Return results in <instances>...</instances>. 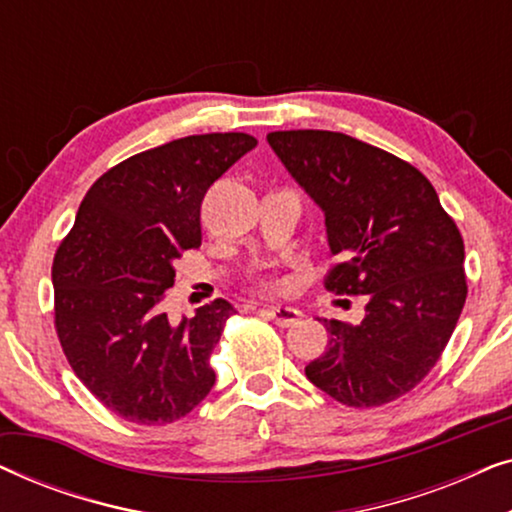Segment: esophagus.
<instances>
[{
  "label": "esophagus",
  "instance_id": "1",
  "mask_svg": "<svg viewBox=\"0 0 512 512\" xmlns=\"http://www.w3.org/2000/svg\"><path fill=\"white\" fill-rule=\"evenodd\" d=\"M263 314L282 328L298 324V321L303 319V312L296 310V307H286V305H270V307H265Z\"/></svg>",
  "mask_w": 512,
  "mask_h": 512
}]
</instances>
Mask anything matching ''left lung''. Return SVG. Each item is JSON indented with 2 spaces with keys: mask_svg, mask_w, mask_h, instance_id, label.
Masks as SVG:
<instances>
[{
  "mask_svg": "<svg viewBox=\"0 0 512 512\" xmlns=\"http://www.w3.org/2000/svg\"><path fill=\"white\" fill-rule=\"evenodd\" d=\"M268 144L326 219V289L366 296L359 324L324 319L328 349L305 366L349 408L408 394L443 354L466 303L464 240L417 167L342 132L282 130ZM321 321V319H319Z\"/></svg>",
  "mask_w": 512,
  "mask_h": 512,
  "instance_id": "left-lung-1",
  "label": "left lung"
}]
</instances>
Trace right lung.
I'll return each mask as SVG.
<instances>
[{
    "instance_id": "right-lung-1",
    "label": "right lung",
    "mask_w": 512,
    "mask_h": 512,
    "mask_svg": "<svg viewBox=\"0 0 512 512\" xmlns=\"http://www.w3.org/2000/svg\"><path fill=\"white\" fill-rule=\"evenodd\" d=\"M258 142L244 132L174 139L90 186L53 258L55 331L76 377L125 422L170 424L212 391L209 366L235 307L170 324L160 300L181 251L202 244L207 188Z\"/></svg>"
}]
</instances>
